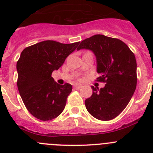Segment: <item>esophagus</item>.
Instances as JSON below:
<instances>
[{"label": "esophagus", "instance_id": "esophagus-1", "mask_svg": "<svg viewBox=\"0 0 153 153\" xmlns=\"http://www.w3.org/2000/svg\"><path fill=\"white\" fill-rule=\"evenodd\" d=\"M80 88H81L80 85H78V84L74 85V89H76V90H79Z\"/></svg>", "mask_w": 153, "mask_h": 153}]
</instances>
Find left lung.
<instances>
[{"label":"left lung","instance_id":"1","mask_svg":"<svg viewBox=\"0 0 153 153\" xmlns=\"http://www.w3.org/2000/svg\"><path fill=\"white\" fill-rule=\"evenodd\" d=\"M90 50L97 59V79L103 88L91 86L93 94L85 100L87 111L96 119L111 120L123 111L136 88V60L122 40L97 34L80 42L77 51Z\"/></svg>","mask_w":153,"mask_h":153}]
</instances>
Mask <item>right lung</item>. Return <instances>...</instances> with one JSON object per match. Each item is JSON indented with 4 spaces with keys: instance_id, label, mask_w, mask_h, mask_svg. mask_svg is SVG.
Instances as JSON below:
<instances>
[{
    "instance_id": "1",
    "label": "right lung",
    "mask_w": 153,
    "mask_h": 153,
    "mask_svg": "<svg viewBox=\"0 0 153 153\" xmlns=\"http://www.w3.org/2000/svg\"><path fill=\"white\" fill-rule=\"evenodd\" d=\"M79 44L44 40L21 52L17 63V88L26 108L36 118L51 120L64 109L72 86L58 84L51 74L61 67Z\"/></svg>"
}]
</instances>
